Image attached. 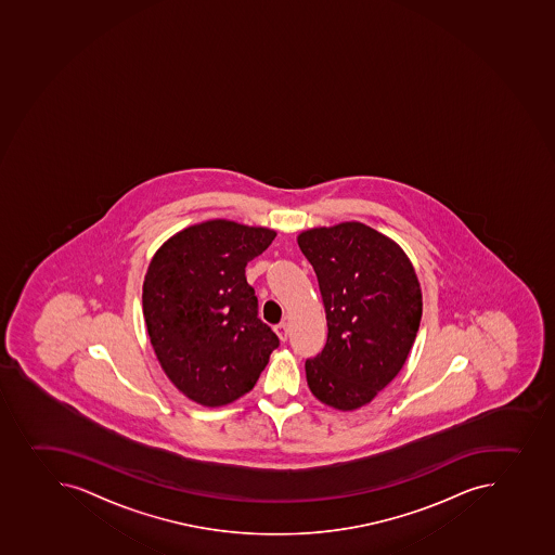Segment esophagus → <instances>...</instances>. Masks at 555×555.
<instances>
[{
	"label": "esophagus",
	"instance_id": "obj_1",
	"mask_svg": "<svg viewBox=\"0 0 555 555\" xmlns=\"http://www.w3.org/2000/svg\"><path fill=\"white\" fill-rule=\"evenodd\" d=\"M275 333L282 341H287V336H289V327H287V323H279V325H275Z\"/></svg>",
	"mask_w": 555,
	"mask_h": 555
}]
</instances>
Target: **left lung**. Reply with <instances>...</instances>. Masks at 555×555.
Listing matches in <instances>:
<instances>
[{
	"instance_id": "left-lung-1",
	"label": "left lung",
	"mask_w": 555,
	"mask_h": 555,
	"mask_svg": "<svg viewBox=\"0 0 555 555\" xmlns=\"http://www.w3.org/2000/svg\"><path fill=\"white\" fill-rule=\"evenodd\" d=\"M327 312V344L307 359V385L344 412L372 401L406 361L423 296L412 262L393 241L361 222L314 228L298 237Z\"/></svg>"
}]
</instances>
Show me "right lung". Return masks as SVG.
<instances>
[{"instance_id": "1", "label": "right lung", "mask_w": 555, "mask_h": 555, "mask_svg": "<svg viewBox=\"0 0 555 555\" xmlns=\"http://www.w3.org/2000/svg\"><path fill=\"white\" fill-rule=\"evenodd\" d=\"M275 235L222 219L201 222L169 238L149 264V338L165 374L203 406L248 393L280 345L244 275Z\"/></svg>"}]
</instances>
